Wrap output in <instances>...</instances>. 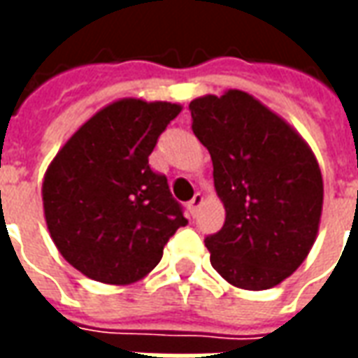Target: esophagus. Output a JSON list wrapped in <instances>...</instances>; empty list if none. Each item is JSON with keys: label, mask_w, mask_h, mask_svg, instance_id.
Segmentation results:
<instances>
[{"label": "esophagus", "mask_w": 358, "mask_h": 358, "mask_svg": "<svg viewBox=\"0 0 358 358\" xmlns=\"http://www.w3.org/2000/svg\"><path fill=\"white\" fill-rule=\"evenodd\" d=\"M203 201H205V199H203V195L195 194L194 199H192V201H189V205H187V207H189V213H192V215H195V213L199 210V207L203 205Z\"/></svg>", "instance_id": "obj_1"}]
</instances>
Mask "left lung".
<instances>
[{
  "label": "left lung",
  "instance_id": "obj_1",
  "mask_svg": "<svg viewBox=\"0 0 358 358\" xmlns=\"http://www.w3.org/2000/svg\"><path fill=\"white\" fill-rule=\"evenodd\" d=\"M189 110L226 210L222 230L205 240L210 264L236 287L270 289L299 268L316 240L318 161L293 126L248 92L203 95Z\"/></svg>",
  "mask_w": 358,
  "mask_h": 358
}]
</instances>
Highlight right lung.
<instances>
[{
	"instance_id": "1",
	"label": "right lung",
	"mask_w": 358,
	"mask_h": 358,
	"mask_svg": "<svg viewBox=\"0 0 358 358\" xmlns=\"http://www.w3.org/2000/svg\"><path fill=\"white\" fill-rule=\"evenodd\" d=\"M182 105L124 97L88 118L45 171L43 217L59 253L84 276L128 285L155 268L186 226L163 174L149 166Z\"/></svg>"
}]
</instances>
